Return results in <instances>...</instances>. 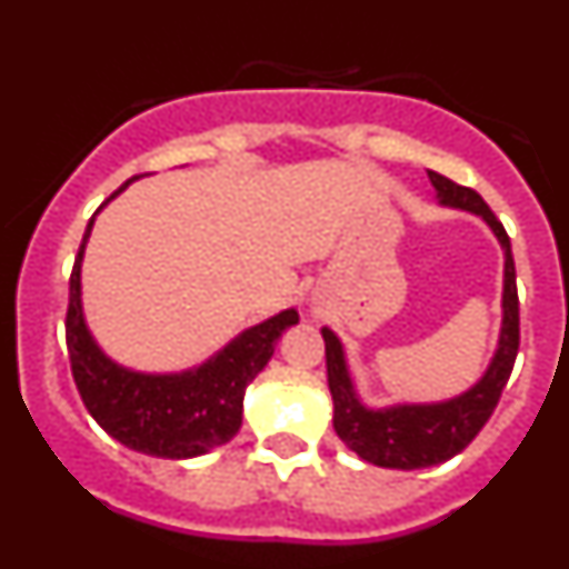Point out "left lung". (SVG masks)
<instances>
[{
    "instance_id": "1",
    "label": "left lung",
    "mask_w": 569,
    "mask_h": 569,
    "mask_svg": "<svg viewBox=\"0 0 569 569\" xmlns=\"http://www.w3.org/2000/svg\"><path fill=\"white\" fill-rule=\"evenodd\" d=\"M427 176L433 182L439 204L481 216L487 228L499 239L501 250H505V293H501L505 316H501L499 347H496L485 376L470 390L456 399L433 401V405H393L381 407V410L361 405L350 370H347L345 347H341L339 336L330 328H321L325 356H328V385L330 396H333L336 436L359 459L376 467H390V470H421V467L441 465L461 453L479 436V430L499 405L501 390L510 379L516 353H519V290H516V264H512L510 236H507L505 224L496 219V213L487 208V202L476 190L461 188L436 170H427Z\"/></svg>"
}]
</instances>
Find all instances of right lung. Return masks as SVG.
Masks as SVG:
<instances>
[{
	"instance_id": "1",
	"label": "right lung",
	"mask_w": 569,
	"mask_h": 569,
	"mask_svg": "<svg viewBox=\"0 0 569 569\" xmlns=\"http://www.w3.org/2000/svg\"><path fill=\"white\" fill-rule=\"evenodd\" d=\"M130 182L113 196L122 193ZM90 228L93 219L88 222L82 248L73 261L64 319L70 370L88 413L116 441L156 459H193L213 447L228 445L241 427L244 390L264 370L279 336L299 325V313L290 308L270 316L268 321L236 336L208 361L182 373H139L116 365L102 353V347L84 325L82 256Z\"/></svg>"
}]
</instances>
